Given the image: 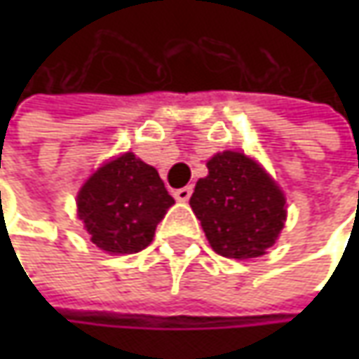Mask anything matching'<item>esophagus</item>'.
<instances>
[{"mask_svg": "<svg viewBox=\"0 0 359 359\" xmlns=\"http://www.w3.org/2000/svg\"><path fill=\"white\" fill-rule=\"evenodd\" d=\"M191 191H194V187L186 186V187H180V189H175V200L177 201H187L191 198Z\"/></svg>", "mask_w": 359, "mask_h": 359, "instance_id": "1", "label": "esophagus"}]
</instances>
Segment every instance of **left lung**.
<instances>
[{"label":"left lung","mask_w":359,"mask_h":359,"mask_svg":"<svg viewBox=\"0 0 359 359\" xmlns=\"http://www.w3.org/2000/svg\"><path fill=\"white\" fill-rule=\"evenodd\" d=\"M189 205L215 254L250 259L266 254L285 222V198L259 163L240 151L208 161Z\"/></svg>","instance_id":"left-lung-1"}]
</instances>
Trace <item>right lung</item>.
<instances>
[{
  "instance_id": "right-lung-1",
  "label": "right lung",
  "mask_w": 359,
  "mask_h": 359,
  "mask_svg": "<svg viewBox=\"0 0 359 359\" xmlns=\"http://www.w3.org/2000/svg\"><path fill=\"white\" fill-rule=\"evenodd\" d=\"M173 203L156 168L128 151L83 184L77 194V215L100 250L137 254L151 243Z\"/></svg>"
}]
</instances>
